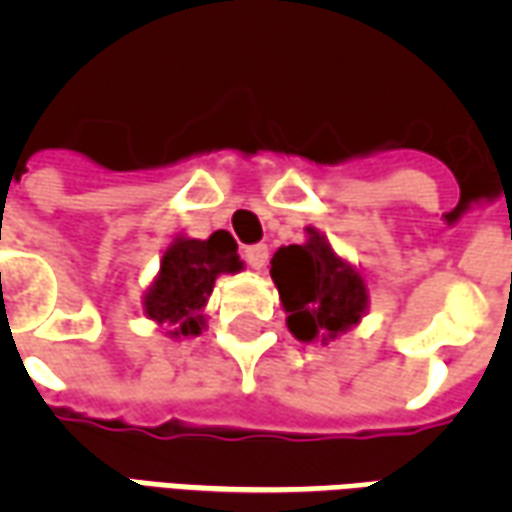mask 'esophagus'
<instances>
[{
    "label": "esophagus",
    "mask_w": 512,
    "mask_h": 512,
    "mask_svg": "<svg viewBox=\"0 0 512 512\" xmlns=\"http://www.w3.org/2000/svg\"><path fill=\"white\" fill-rule=\"evenodd\" d=\"M266 257H268V246H266V244L246 246V249H244V260H246V266H249V268H255V271H260V268L266 266Z\"/></svg>",
    "instance_id": "esophagus-1"
}]
</instances>
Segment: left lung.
I'll use <instances>...</instances> for the list:
<instances>
[{"label": "left lung", "instance_id": "obj_1", "mask_svg": "<svg viewBox=\"0 0 512 512\" xmlns=\"http://www.w3.org/2000/svg\"><path fill=\"white\" fill-rule=\"evenodd\" d=\"M304 244L279 246L271 279L279 290L290 334L301 343L329 345L362 323L370 293L362 271L334 252L329 238L307 227Z\"/></svg>", "mask_w": 512, "mask_h": 512}]
</instances>
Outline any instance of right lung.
Instances as JSON below:
<instances>
[{"instance_id":"right-lung-1","label":"right lung","mask_w":512,"mask_h":512,"mask_svg":"<svg viewBox=\"0 0 512 512\" xmlns=\"http://www.w3.org/2000/svg\"><path fill=\"white\" fill-rule=\"evenodd\" d=\"M244 260L238 257L233 235L216 230L205 241L175 235L164 249L158 274L142 296V310L153 323L167 329V337H197L205 329V304L222 274H238Z\"/></svg>"}]
</instances>
